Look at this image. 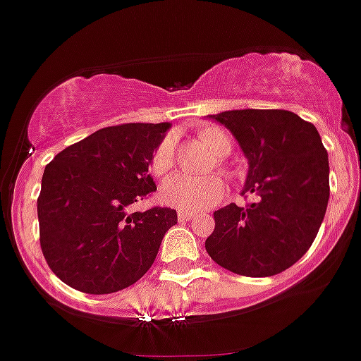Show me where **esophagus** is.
Masks as SVG:
<instances>
[{
  "instance_id": "obj_1",
  "label": "esophagus",
  "mask_w": 361,
  "mask_h": 361,
  "mask_svg": "<svg viewBox=\"0 0 361 361\" xmlns=\"http://www.w3.org/2000/svg\"><path fill=\"white\" fill-rule=\"evenodd\" d=\"M178 218H180V221H190V219L194 218V212L180 211V212H178Z\"/></svg>"
}]
</instances>
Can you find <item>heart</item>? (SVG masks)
Instances as JSON below:
<instances>
[{
  "label": "heart",
  "mask_w": 361,
  "mask_h": 361,
  "mask_svg": "<svg viewBox=\"0 0 361 361\" xmlns=\"http://www.w3.org/2000/svg\"><path fill=\"white\" fill-rule=\"evenodd\" d=\"M198 140L211 149L216 156H227L233 143L224 130L216 127H203L198 130ZM176 163V145L171 136H165L156 145L149 159V172L154 178L169 176ZM225 194V181L218 174L203 178L174 176L165 181L161 187V200L167 205L181 211H205L216 205Z\"/></svg>",
  "instance_id": "heart-1"
}]
</instances>
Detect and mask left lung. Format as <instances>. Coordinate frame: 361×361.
<instances>
[{"label":"left lung","mask_w":361,"mask_h":361,"mask_svg":"<svg viewBox=\"0 0 361 361\" xmlns=\"http://www.w3.org/2000/svg\"><path fill=\"white\" fill-rule=\"evenodd\" d=\"M249 159L245 198L214 212L205 249L218 265L250 278L289 269L312 245L329 202V158L312 123L290 111L245 109L212 116Z\"/></svg>","instance_id":"left-lung-1"}]
</instances>
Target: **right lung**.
I'll return each mask as SVG.
<instances>
[{
	"instance_id": "add662e5",
	"label": "right lung",
	"mask_w": 361,
	"mask_h": 361,
	"mask_svg": "<svg viewBox=\"0 0 361 361\" xmlns=\"http://www.w3.org/2000/svg\"><path fill=\"white\" fill-rule=\"evenodd\" d=\"M169 123L105 127L68 145L45 167L37 196L39 245L50 271L72 289L111 294L154 263L178 214L171 207L130 212L156 192L149 159Z\"/></svg>"
}]
</instances>
